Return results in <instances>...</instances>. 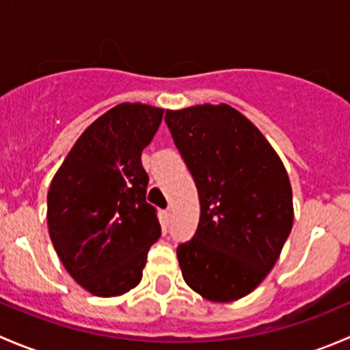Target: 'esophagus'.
<instances>
[{
  "mask_svg": "<svg viewBox=\"0 0 350 350\" xmlns=\"http://www.w3.org/2000/svg\"><path fill=\"white\" fill-rule=\"evenodd\" d=\"M165 218H167V220H171V218H172V208L171 206L165 210Z\"/></svg>",
  "mask_w": 350,
  "mask_h": 350,
  "instance_id": "34e87169",
  "label": "esophagus"
}]
</instances>
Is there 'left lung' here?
Returning a JSON list of instances; mask_svg holds the SVG:
<instances>
[{
    "label": "left lung",
    "instance_id": "8db88e82",
    "mask_svg": "<svg viewBox=\"0 0 350 350\" xmlns=\"http://www.w3.org/2000/svg\"><path fill=\"white\" fill-rule=\"evenodd\" d=\"M167 123L200 195L195 237L178 247L186 284L215 303L257 288L293 227L283 161L260 130L228 105L167 109Z\"/></svg>",
    "mask_w": 350,
    "mask_h": 350
}]
</instances>
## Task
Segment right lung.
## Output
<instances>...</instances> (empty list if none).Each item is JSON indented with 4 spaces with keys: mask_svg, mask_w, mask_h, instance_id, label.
<instances>
[{
    "mask_svg": "<svg viewBox=\"0 0 350 350\" xmlns=\"http://www.w3.org/2000/svg\"><path fill=\"white\" fill-rule=\"evenodd\" d=\"M164 109L120 103L94 120L69 150L47 193L49 235L77 284L94 296H120L142 280L150 245L161 237L146 201L140 155Z\"/></svg>",
    "mask_w": 350,
    "mask_h": 350,
    "instance_id": "right-lung-1",
    "label": "right lung"
}]
</instances>
